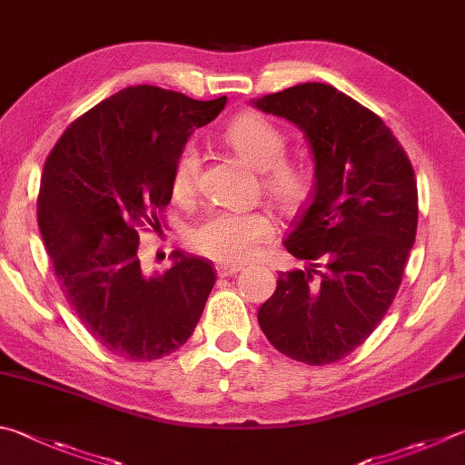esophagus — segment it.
<instances>
[{
    "label": "esophagus",
    "instance_id": "esophagus-1",
    "mask_svg": "<svg viewBox=\"0 0 465 465\" xmlns=\"http://www.w3.org/2000/svg\"><path fill=\"white\" fill-rule=\"evenodd\" d=\"M242 270V266H227V264H219L217 266V274L219 276H233V274H238Z\"/></svg>",
    "mask_w": 465,
    "mask_h": 465
}]
</instances>
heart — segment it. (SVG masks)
Instances as JSON below:
<instances>
[{"label": "heart", "mask_w": 465, "mask_h": 465, "mask_svg": "<svg viewBox=\"0 0 465 465\" xmlns=\"http://www.w3.org/2000/svg\"><path fill=\"white\" fill-rule=\"evenodd\" d=\"M223 134L248 164L262 171V189L282 213L294 215L311 203L317 191L315 168L305 160L284 156L289 138L272 120L258 112H243L227 124ZM199 166V150L189 142L179 150L171 171L173 197L181 203L195 195ZM272 235L274 222L264 209H215L191 227L187 242L193 252L217 264L240 266L254 258Z\"/></svg>", "instance_id": "1"}]
</instances>
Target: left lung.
<instances>
[{
	"label": "left lung",
	"mask_w": 465,
	"mask_h": 465,
	"mask_svg": "<svg viewBox=\"0 0 465 465\" xmlns=\"http://www.w3.org/2000/svg\"><path fill=\"white\" fill-rule=\"evenodd\" d=\"M297 124L315 156V201L286 240L309 268L278 276L258 311L274 348L309 366L340 361L391 309L417 235V176L391 128L345 93L302 83L256 101Z\"/></svg>",
	"instance_id": "1"
}]
</instances>
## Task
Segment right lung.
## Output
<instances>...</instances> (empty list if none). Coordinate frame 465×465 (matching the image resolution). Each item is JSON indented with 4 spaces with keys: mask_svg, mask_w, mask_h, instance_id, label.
<instances>
[{
    "mask_svg": "<svg viewBox=\"0 0 465 465\" xmlns=\"http://www.w3.org/2000/svg\"><path fill=\"white\" fill-rule=\"evenodd\" d=\"M225 101L125 87L77 117L46 158L36 213L50 264L83 327L115 356H168L203 315L211 262L174 252V266L148 278L138 248L142 232L164 225L176 154Z\"/></svg>",
    "mask_w": 465,
    "mask_h": 465,
    "instance_id": "right-lung-1",
    "label": "right lung"
}]
</instances>
